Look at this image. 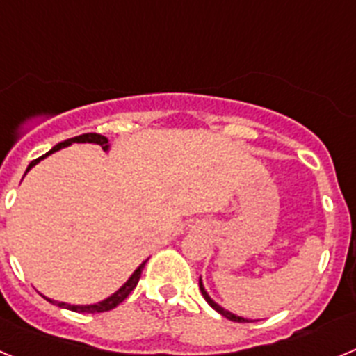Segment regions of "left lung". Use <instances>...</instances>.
<instances>
[{
  "label": "left lung",
  "instance_id": "left-lung-1",
  "mask_svg": "<svg viewBox=\"0 0 356 356\" xmlns=\"http://www.w3.org/2000/svg\"><path fill=\"white\" fill-rule=\"evenodd\" d=\"M200 291H201V294H203V298H205V300H207V303H209L210 307L213 308V310H217V312L221 314V316H225L226 319L235 321V323H248V319H244V317L235 316V314L228 312V310H225V308H221V307H219V305H217V303H213V301L210 300V296L207 294V291H205V287H203V284H201V280H200Z\"/></svg>",
  "mask_w": 356,
  "mask_h": 356
}]
</instances>
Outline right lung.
<instances>
[{
  "mask_svg": "<svg viewBox=\"0 0 356 356\" xmlns=\"http://www.w3.org/2000/svg\"><path fill=\"white\" fill-rule=\"evenodd\" d=\"M71 143H94V144H99V146H102L105 151L108 149V139H106V137H103V135H99V134L78 135V137H72V139H67V140H64V143L56 144V146L53 147L51 151H48L46 155L39 156V159H35V160H33V162H30V165H28L26 172L30 171V169L33 168V165H35L37 162H40V160H42L44 156L51 155V153H55V151L62 149V147H65V146H69V144H71ZM143 269H144V264H140L139 269H137V271H135L134 275L130 276V280H128L127 284L122 285V287L119 289V291L115 292V294H112V296H110V298H106L105 301H102V303H97V305H87V307H80V305L58 303V301H51V300H48V298H46V300H48L49 303H55V305H58V307H62V308H67V310H72V312H87V314L108 312V310H112V308H115L119 303H122V301L127 300L128 294H130V292L134 291L135 287H137V284H139V280H140V275H143Z\"/></svg>",
  "mask_w": 356,
  "mask_h": 356,
  "instance_id": "1",
  "label": "right lung"
}]
</instances>
